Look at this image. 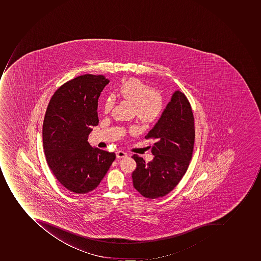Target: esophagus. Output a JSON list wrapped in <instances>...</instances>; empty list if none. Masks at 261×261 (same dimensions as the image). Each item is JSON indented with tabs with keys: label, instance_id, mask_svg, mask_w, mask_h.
Here are the masks:
<instances>
[{
	"label": "esophagus",
	"instance_id": "obj_1",
	"mask_svg": "<svg viewBox=\"0 0 261 261\" xmlns=\"http://www.w3.org/2000/svg\"><path fill=\"white\" fill-rule=\"evenodd\" d=\"M125 157H127V154H126V153H125V152L121 151V150H119V151L116 152V158L122 159L125 158Z\"/></svg>",
	"mask_w": 261,
	"mask_h": 261
}]
</instances>
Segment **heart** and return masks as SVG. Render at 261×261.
Returning <instances> with one entry per match:
<instances>
[{
    "label": "heart",
    "instance_id": "heart-1",
    "mask_svg": "<svg viewBox=\"0 0 261 261\" xmlns=\"http://www.w3.org/2000/svg\"><path fill=\"white\" fill-rule=\"evenodd\" d=\"M116 95L121 101L133 105V113L143 125H152L159 121L165 112V101L160 92L152 90L149 85L138 79H129L123 82L116 88ZM114 107L112 97L106 99L103 112L109 114ZM130 133L135 129H129Z\"/></svg>",
    "mask_w": 261,
    "mask_h": 261
}]
</instances>
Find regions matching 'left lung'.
Wrapping results in <instances>:
<instances>
[{"label":"left lung","mask_w":261,"mask_h":261,"mask_svg":"<svg viewBox=\"0 0 261 261\" xmlns=\"http://www.w3.org/2000/svg\"><path fill=\"white\" fill-rule=\"evenodd\" d=\"M146 140H155L151 148L154 158L145 163L134 154L136 169L132 173L134 188L143 197L156 199L170 193L188 170L195 140L194 116L182 92L173 93L170 102Z\"/></svg>","instance_id":"left-lung-1"}]
</instances>
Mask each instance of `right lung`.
Masks as SVG:
<instances>
[{
    "label": "right lung",
    "instance_id": "1",
    "mask_svg": "<svg viewBox=\"0 0 261 261\" xmlns=\"http://www.w3.org/2000/svg\"><path fill=\"white\" fill-rule=\"evenodd\" d=\"M108 83L102 75H82L58 88L48 102L42 130L44 154L54 175L72 193L94 190L116 159V153L88 142L99 122V96Z\"/></svg>",
    "mask_w": 261,
    "mask_h": 261
}]
</instances>
